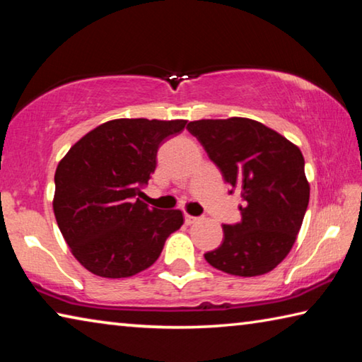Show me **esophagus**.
Listing matches in <instances>:
<instances>
[{
  "instance_id": "obj_1",
  "label": "esophagus",
  "mask_w": 362,
  "mask_h": 362,
  "mask_svg": "<svg viewBox=\"0 0 362 362\" xmlns=\"http://www.w3.org/2000/svg\"><path fill=\"white\" fill-rule=\"evenodd\" d=\"M183 218H185V223H187V225H192V223L196 222V220H198V217L189 216V214H185V216H183Z\"/></svg>"
}]
</instances>
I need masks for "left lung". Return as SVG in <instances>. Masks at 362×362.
Here are the masks:
<instances>
[{"mask_svg": "<svg viewBox=\"0 0 362 362\" xmlns=\"http://www.w3.org/2000/svg\"><path fill=\"white\" fill-rule=\"evenodd\" d=\"M187 129L218 168L230 193L243 198L241 220L222 225V244L204 259L235 276L272 272L289 254L308 207L302 151L247 118L192 121Z\"/></svg>", "mask_w": 362, "mask_h": 362, "instance_id": "8db88e82", "label": "left lung"}]
</instances>
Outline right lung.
Masks as SVG:
<instances>
[{
  "label": "right lung",
  "mask_w": 362,
  "mask_h": 362,
  "mask_svg": "<svg viewBox=\"0 0 362 362\" xmlns=\"http://www.w3.org/2000/svg\"><path fill=\"white\" fill-rule=\"evenodd\" d=\"M187 121L113 119L78 140L59 163L54 214L73 255L102 278H129L158 260L180 211L145 204L142 189L164 140Z\"/></svg>",
  "instance_id": "right-lung-1"
}]
</instances>
